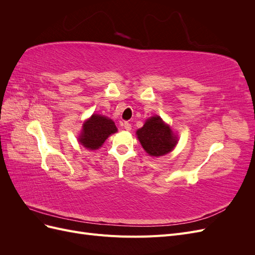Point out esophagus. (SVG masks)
<instances>
[{"mask_svg": "<svg viewBox=\"0 0 255 255\" xmlns=\"http://www.w3.org/2000/svg\"><path fill=\"white\" fill-rule=\"evenodd\" d=\"M123 127H125V128H126L127 130H130V129H132V126H130L129 122H125V125H123Z\"/></svg>", "mask_w": 255, "mask_h": 255, "instance_id": "esophagus-1", "label": "esophagus"}]
</instances>
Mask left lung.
I'll return each instance as SVG.
<instances>
[{
	"label": "left lung",
	"instance_id": "8db88e82",
	"mask_svg": "<svg viewBox=\"0 0 255 255\" xmlns=\"http://www.w3.org/2000/svg\"><path fill=\"white\" fill-rule=\"evenodd\" d=\"M142 148L151 156H161L172 151L177 139L160 117H151L136 132Z\"/></svg>",
	"mask_w": 255,
	"mask_h": 255
}]
</instances>
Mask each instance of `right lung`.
<instances>
[{
  "mask_svg": "<svg viewBox=\"0 0 255 255\" xmlns=\"http://www.w3.org/2000/svg\"><path fill=\"white\" fill-rule=\"evenodd\" d=\"M117 132L115 122L104 116L92 115L90 119L84 123L80 142L89 150H97L101 146L106 138Z\"/></svg>",
  "mask_w": 255,
  "mask_h": 255,
  "instance_id": "1",
  "label": "right lung"
}]
</instances>
